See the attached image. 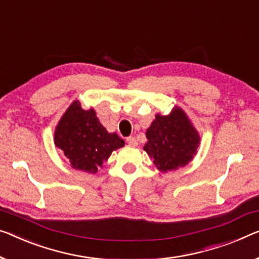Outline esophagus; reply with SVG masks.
Returning a JSON list of instances; mask_svg holds the SVG:
<instances>
[{"instance_id":"esophagus-1","label":"esophagus","mask_w":259,"mask_h":259,"mask_svg":"<svg viewBox=\"0 0 259 259\" xmlns=\"http://www.w3.org/2000/svg\"><path fill=\"white\" fill-rule=\"evenodd\" d=\"M126 143H128V144L131 145V146H137L138 145L137 140L134 136H130V137L126 138Z\"/></svg>"}]
</instances>
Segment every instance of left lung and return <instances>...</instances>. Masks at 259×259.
<instances>
[{"instance_id":"obj_1","label":"left lung","mask_w":259,"mask_h":259,"mask_svg":"<svg viewBox=\"0 0 259 259\" xmlns=\"http://www.w3.org/2000/svg\"><path fill=\"white\" fill-rule=\"evenodd\" d=\"M144 151L161 172L184 167L198 153L200 135L187 114L175 107L168 115L157 114L145 134Z\"/></svg>"}]
</instances>
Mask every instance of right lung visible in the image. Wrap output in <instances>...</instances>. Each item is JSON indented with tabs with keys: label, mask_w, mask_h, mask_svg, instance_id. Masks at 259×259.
I'll list each match as a JSON object with an SVG mask.
<instances>
[{
	"label": "right lung",
	"mask_w": 259,
	"mask_h": 259,
	"mask_svg": "<svg viewBox=\"0 0 259 259\" xmlns=\"http://www.w3.org/2000/svg\"><path fill=\"white\" fill-rule=\"evenodd\" d=\"M55 145L71 167L96 173L115 150L124 146L116 133H108L93 108L84 110L75 100L59 119L55 130Z\"/></svg>",
	"instance_id": "right-lung-1"
}]
</instances>
